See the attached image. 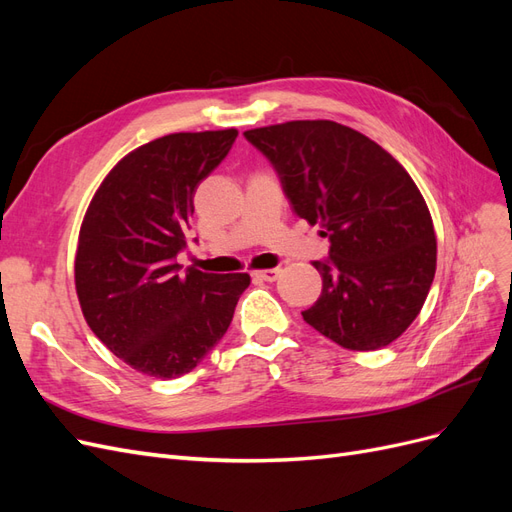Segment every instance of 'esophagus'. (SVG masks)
<instances>
[{
	"mask_svg": "<svg viewBox=\"0 0 512 512\" xmlns=\"http://www.w3.org/2000/svg\"><path fill=\"white\" fill-rule=\"evenodd\" d=\"M282 269L280 267H273V269H265V271H254V277L258 280H265V282H275L277 277H280Z\"/></svg>",
	"mask_w": 512,
	"mask_h": 512,
	"instance_id": "34e87169",
	"label": "esophagus"
}]
</instances>
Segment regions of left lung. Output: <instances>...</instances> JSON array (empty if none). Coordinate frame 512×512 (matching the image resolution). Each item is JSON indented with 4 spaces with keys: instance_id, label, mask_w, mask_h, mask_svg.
Here are the masks:
<instances>
[{
    "instance_id": "1",
    "label": "left lung",
    "mask_w": 512,
    "mask_h": 512,
    "mask_svg": "<svg viewBox=\"0 0 512 512\" xmlns=\"http://www.w3.org/2000/svg\"><path fill=\"white\" fill-rule=\"evenodd\" d=\"M294 213L329 237L318 301L303 320L348 350H378L421 312L436 275V232L416 183L389 151L342 123L286 121L243 132Z\"/></svg>"
}]
</instances>
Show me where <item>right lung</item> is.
<instances>
[{
    "instance_id": "1",
    "label": "right lung",
    "mask_w": 512,
    "mask_h": 512,
    "mask_svg": "<svg viewBox=\"0 0 512 512\" xmlns=\"http://www.w3.org/2000/svg\"><path fill=\"white\" fill-rule=\"evenodd\" d=\"M237 130L177 132L121 158L87 207L74 258L83 316L100 342L141 374L192 371L230 327L247 273H179L194 192Z\"/></svg>"
}]
</instances>
